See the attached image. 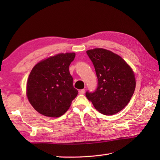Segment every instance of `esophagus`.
Instances as JSON below:
<instances>
[{
	"label": "esophagus",
	"mask_w": 160,
	"mask_h": 160,
	"mask_svg": "<svg viewBox=\"0 0 160 160\" xmlns=\"http://www.w3.org/2000/svg\"><path fill=\"white\" fill-rule=\"evenodd\" d=\"M84 93H85V90H84V89H81V90L79 91L80 94H84Z\"/></svg>",
	"instance_id": "esophagus-1"
}]
</instances>
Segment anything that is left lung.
<instances>
[{
    "label": "left lung",
    "instance_id": "8db88e82",
    "mask_svg": "<svg viewBox=\"0 0 160 160\" xmlns=\"http://www.w3.org/2000/svg\"><path fill=\"white\" fill-rule=\"evenodd\" d=\"M98 78L93 92L85 95L102 114L114 115L131 100L135 89V75L130 66L117 54L96 48L87 51Z\"/></svg>",
    "mask_w": 160,
    "mask_h": 160
}]
</instances>
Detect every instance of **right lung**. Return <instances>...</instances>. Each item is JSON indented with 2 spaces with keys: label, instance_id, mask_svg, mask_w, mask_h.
Segmentation results:
<instances>
[{
  "label": "right lung",
  "instance_id": "right-lung-1",
  "mask_svg": "<svg viewBox=\"0 0 160 160\" xmlns=\"http://www.w3.org/2000/svg\"><path fill=\"white\" fill-rule=\"evenodd\" d=\"M76 53H60L38 62L30 73L27 96L35 109L47 117H60L69 109L78 91L69 65Z\"/></svg>",
  "mask_w": 160,
  "mask_h": 160
}]
</instances>
